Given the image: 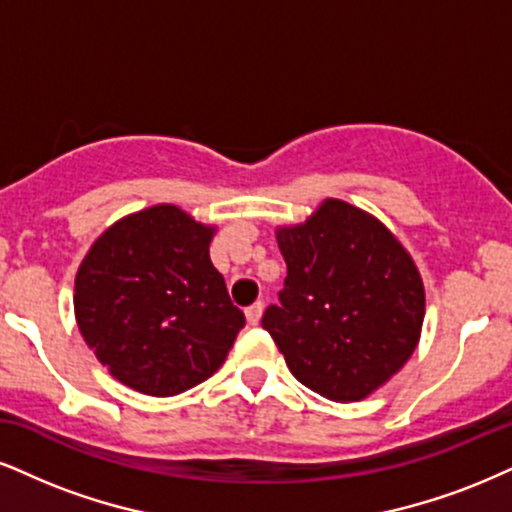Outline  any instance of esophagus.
<instances>
[{"label":"esophagus","instance_id":"obj_1","mask_svg":"<svg viewBox=\"0 0 512 512\" xmlns=\"http://www.w3.org/2000/svg\"><path fill=\"white\" fill-rule=\"evenodd\" d=\"M263 301H256V304H251L249 308H246V323L249 325H258V320H261V315H263Z\"/></svg>","mask_w":512,"mask_h":512}]
</instances>
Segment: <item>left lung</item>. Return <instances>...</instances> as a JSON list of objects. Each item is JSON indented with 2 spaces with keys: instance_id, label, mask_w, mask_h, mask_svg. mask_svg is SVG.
I'll return each instance as SVG.
<instances>
[{
  "instance_id": "8db88e82",
  "label": "left lung",
  "mask_w": 512,
  "mask_h": 512,
  "mask_svg": "<svg viewBox=\"0 0 512 512\" xmlns=\"http://www.w3.org/2000/svg\"><path fill=\"white\" fill-rule=\"evenodd\" d=\"M275 237L287 277L263 330L315 394L365 399L420 342L425 287L413 258L380 220L342 199H325L306 223L277 227Z\"/></svg>"
}]
</instances>
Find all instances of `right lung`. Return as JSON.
<instances>
[{
  "label": "right lung",
  "mask_w": 512,
  "mask_h": 512,
  "mask_svg": "<svg viewBox=\"0 0 512 512\" xmlns=\"http://www.w3.org/2000/svg\"><path fill=\"white\" fill-rule=\"evenodd\" d=\"M213 235L182 208L156 204L113 223L82 258L75 320L125 387L175 396L223 365L244 313L208 256Z\"/></svg>",
  "instance_id": "right-lung-1"
}]
</instances>
